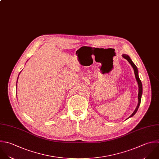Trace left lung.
<instances>
[{"instance_id": "1", "label": "left lung", "mask_w": 159, "mask_h": 159, "mask_svg": "<svg viewBox=\"0 0 159 159\" xmlns=\"http://www.w3.org/2000/svg\"><path fill=\"white\" fill-rule=\"evenodd\" d=\"M122 56H123V57L125 59H127V61H128L129 62V64L132 66V67H133V69H134V74H135V77H136V80H137V82H138V86H139L138 104V106H137L136 110H134V112L133 113V114L129 117V118H130V117L133 116L136 114V113L137 112V111H138V108H139V105H140L141 101V96H142V94H143V85H142V82H141V81L139 77V75H138V68H137V67L136 66V65H135V64H134V62L132 61V60L131 59V58L129 57V56H128V55H126V54H123Z\"/></svg>"}]
</instances>
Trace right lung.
Segmentation results:
<instances>
[{
	"label": "right lung",
	"mask_w": 159,
	"mask_h": 159,
	"mask_svg": "<svg viewBox=\"0 0 159 159\" xmlns=\"http://www.w3.org/2000/svg\"><path fill=\"white\" fill-rule=\"evenodd\" d=\"M17 80H18V79H17Z\"/></svg>",
	"instance_id": "1"
}]
</instances>
